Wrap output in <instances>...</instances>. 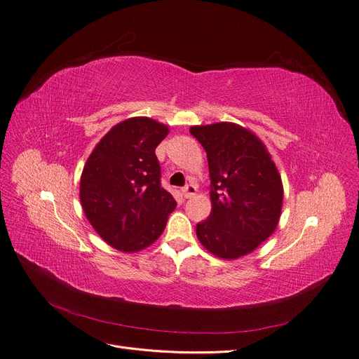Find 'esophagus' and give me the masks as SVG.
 <instances>
[{"label": "esophagus", "instance_id": "1", "mask_svg": "<svg viewBox=\"0 0 359 359\" xmlns=\"http://www.w3.org/2000/svg\"><path fill=\"white\" fill-rule=\"evenodd\" d=\"M195 194H196V186L195 184H188L182 189V195L184 198H192Z\"/></svg>", "mask_w": 359, "mask_h": 359}]
</instances>
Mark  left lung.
Wrapping results in <instances>:
<instances>
[{
  "mask_svg": "<svg viewBox=\"0 0 359 359\" xmlns=\"http://www.w3.org/2000/svg\"><path fill=\"white\" fill-rule=\"evenodd\" d=\"M204 147L211 179V214L196 224L208 252L238 259L276 230L283 205V183L261 139L236 123L192 126Z\"/></svg>",
  "mask_w": 359,
  "mask_h": 359,
  "instance_id": "obj_1",
  "label": "left lung"
}]
</instances>
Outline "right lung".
<instances>
[{"label":"right lung","instance_id":"obj_1","mask_svg":"<svg viewBox=\"0 0 359 359\" xmlns=\"http://www.w3.org/2000/svg\"><path fill=\"white\" fill-rule=\"evenodd\" d=\"M168 130L149 117L123 120L97 144L83 167V212L98 235L121 252L152 245L176 208L175 198L161 188L155 155Z\"/></svg>","mask_w":359,"mask_h":359}]
</instances>
